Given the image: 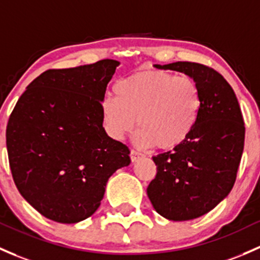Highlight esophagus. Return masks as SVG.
I'll return each instance as SVG.
<instances>
[{
	"mask_svg": "<svg viewBox=\"0 0 260 260\" xmlns=\"http://www.w3.org/2000/svg\"><path fill=\"white\" fill-rule=\"evenodd\" d=\"M131 160H132V162H136V160H138L139 158H142V157H144L143 154H142L141 152H138V151H135V149H132V151H131Z\"/></svg>",
	"mask_w": 260,
	"mask_h": 260,
	"instance_id": "obj_1",
	"label": "esophagus"
}]
</instances>
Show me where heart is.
<instances>
[{"instance_id":"b5f03b06","label":"heart","mask_w":260,"mask_h":260,"mask_svg":"<svg viewBox=\"0 0 260 260\" xmlns=\"http://www.w3.org/2000/svg\"><path fill=\"white\" fill-rule=\"evenodd\" d=\"M116 97L103 101L101 112L108 135L121 141L135 128L139 147L173 149L187 141L202 108L198 83L189 76L141 71L118 81Z\"/></svg>"}]
</instances>
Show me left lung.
<instances>
[{"mask_svg":"<svg viewBox=\"0 0 260 260\" xmlns=\"http://www.w3.org/2000/svg\"><path fill=\"white\" fill-rule=\"evenodd\" d=\"M189 76L198 83L202 108L187 141L154 155L157 176L147 194L158 214L174 222L196 219L229 194L244 148L238 100L222 75L194 62L154 64Z\"/></svg>","mask_w":260,"mask_h":260,"instance_id":"8db88e82","label":"left lung"}]
</instances>
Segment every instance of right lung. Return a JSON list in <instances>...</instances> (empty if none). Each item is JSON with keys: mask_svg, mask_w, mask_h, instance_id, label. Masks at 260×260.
Here are the masks:
<instances>
[{"mask_svg": "<svg viewBox=\"0 0 260 260\" xmlns=\"http://www.w3.org/2000/svg\"><path fill=\"white\" fill-rule=\"evenodd\" d=\"M114 59L48 70L27 86L8 119L11 172L21 196L48 219L84 220L101 206L109 177L129 166V149L103 128Z\"/></svg>", "mask_w": 260, "mask_h": 260, "instance_id": "1", "label": "right lung"}]
</instances>
